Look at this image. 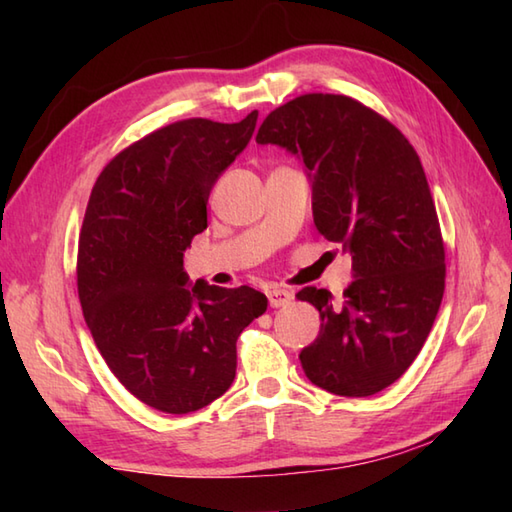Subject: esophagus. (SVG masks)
<instances>
[{
  "instance_id": "esophagus-1",
  "label": "esophagus",
  "mask_w": 512,
  "mask_h": 512,
  "mask_svg": "<svg viewBox=\"0 0 512 512\" xmlns=\"http://www.w3.org/2000/svg\"><path fill=\"white\" fill-rule=\"evenodd\" d=\"M268 303L270 308H281V306H288V303L292 301V292L284 290V288H270L268 292Z\"/></svg>"
}]
</instances>
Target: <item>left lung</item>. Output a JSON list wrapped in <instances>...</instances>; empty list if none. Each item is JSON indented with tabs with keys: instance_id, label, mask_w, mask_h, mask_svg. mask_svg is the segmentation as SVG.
<instances>
[{
	"instance_id": "obj_1",
	"label": "left lung",
	"mask_w": 512,
	"mask_h": 512,
	"mask_svg": "<svg viewBox=\"0 0 512 512\" xmlns=\"http://www.w3.org/2000/svg\"><path fill=\"white\" fill-rule=\"evenodd\" d=\"M255 140L303 162L314 224L352 253L341 303L325 288L297 292L321 317L299 354L303 372L330 394L374 396L407 372L444 295L440 222L416 149L341 94L297 96L266 116Z\"/></svg>"
}]
</instances>
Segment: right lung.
Returning <instances> with one entry per match:
<instances>
[{
    "mask_svg": "<svg viewBox=\"0 0 512 512\" xmlns=\"http://www.w3.org/2000/svg\"><path fill=\"white\" fill-rule=\"evenodd\" d=\"M189 118L121 151L96 180L79 237V299L107 367L145 405L191 413L231 387L237 336L262 317L255 288L191 284L184 250L206 228L217 178L253 138Z\"/></svg>",
    "mask_w": 512,
    "mask_h": 512,
    "instance_id": "right-lung-1",
    "label": "right lung"
}]
</instances>
